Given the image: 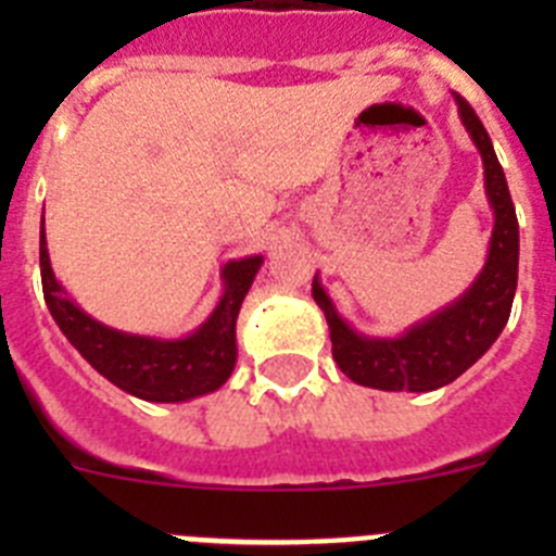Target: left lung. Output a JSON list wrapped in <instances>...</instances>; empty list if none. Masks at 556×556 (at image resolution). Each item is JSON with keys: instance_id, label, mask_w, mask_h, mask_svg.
Wrapping results in <instances>:
<instances>
[{"instance_id": "left-lung-1", "label": "left lung", "mask_w": 556, "mask_h": 556, "mask_svg": "<svg viewBox=\"0 0 556 556\" xmlns=\"http://www.w3.org/2000/svg\"><path fill=\"white\" fill-rule=\"evenodd\" d=\"M454 100L462 125L484 164V191L495 217L488 262L456 301L409 326L401 337H367L348 326L320 278L314 275L312 294L328 320L333 362L362 387L387 392L440 390L490 351L513 312L520 248L515 205L488 130L468 102L459 94H454Z\"/></svg>"}]
</instances>
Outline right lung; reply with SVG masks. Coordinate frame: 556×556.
I'll return each mask as SVG.
<instances>
[{
    "mask_svg": "<svg viewBox=\"0 0 556 556\" xmlns=\"http://www.w3.org/2000/svg\"><path fill=\"white\" fill-rule=\"evenodd\" d=\"M262 264L264 255L225 264L223 298L208 320L189 337H141L94 320L68 298L49 264L47 233L41 225V283L52 320L100 376L152 404H184L219 390L228 381L236 367V317Z\"/></svg>",
    "mask_w": 556,
    "mask_h": 556,
    "instance_id": "right-lung-1",
    "label": "right lung"
}]
</instances>
